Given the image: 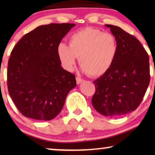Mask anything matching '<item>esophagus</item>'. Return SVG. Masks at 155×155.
<instances>
[{
    "instance_id": "obj_1",
    "label": "esophagus",
    "mask_w": 155,
    "mask_h": 155,
    "mask_svg": "<svg viewBox=\"0 0 155 155\" xmlns=\"http://www.w3.org/2000/svg\"><path fill=\"white\" fill-rule=\"evenodd\" d=\"M76 82H77V84H80L84 82V80L80 78H76Z\"/></svg>"
}]
</instances>
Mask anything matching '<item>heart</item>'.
I'll return each instance as SVG.
<instances>
[{"label": "heart", "mask_w": 155, "mask_h": 155, "mask_svg": "<svg viewBox=\"0 0 155 155\" xmlns=\"http://www.w3.org/2000/svg\"><path fill=\"white\" fill-rule=\"evenodd\" d=\"M69 46L60 44L58 56L63 67L72 71L77 57L81 70L92 77L104 75L111 68L117 56L118 43L115 36L98 29L87 27L69 37Z\"/></svg>", "instance_id": "heart-1"}]
</instances>
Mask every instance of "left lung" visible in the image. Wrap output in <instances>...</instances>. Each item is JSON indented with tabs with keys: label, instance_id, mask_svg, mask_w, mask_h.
Segmentation results:
<instances>
[{
	"label": "left lung",
	"instance_id": "8db88e82",
	"mask_svg": "<svg viewBox=\"0 0 155 155\" xmlns=\"http://www.w3.org/2000/svg\"><path fill=\"white\" fill-rule=\"evenodd\" d=\"M117 39V56L109 71L94 80L92 104L99 113L117 117L135 111L149 85V56L135 37L120 27L106 25Z\"/></svg>",
	"mask_w": 155,
	"mask_h": 155
}]
</instances>
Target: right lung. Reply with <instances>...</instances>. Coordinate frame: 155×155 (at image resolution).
Returning a JSON list of instances; mask_svg holds the SVG:
<instances>
[{"label":"right lung","mask_w":155,"mask_h":155,"mask_svg":"<svg viewBox=\"0 0 155 155\" xmlns=\"http://www.w3.org/2000/svg\"><path fill=\"white\" fill-rule=\"evenodd\" d=\"M75 24L41 25L23 36L8 61L10 96L25 117L39 120L54 118L76 86L75 76L61 67L58 46Z\"/></svg>","instance_id":"add662e5"}]
</instances>
